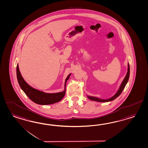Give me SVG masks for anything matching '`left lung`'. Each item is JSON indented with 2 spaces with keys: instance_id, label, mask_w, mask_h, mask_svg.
<instances>
[{
  "instance_id": "left-lung-1",
  "label": "left lung",
  "mask_w": 148,
  "mask_h": 148,
  "mask_svg": "<svg viewBox=\"0 0 148 148\" xmlns=\"http://www.w3.org/2000/svg\"><path fill=\"white\" fill-rule=\"evenodd\" d=\"M129 75H130V66H129V63H128V71H127L125 77L124 79L123 80L122 83L121 84V85L120 86V87H119L118 91L116 92V93L112 97H111V98H110L109 99H102L99 98H97V97L87 95V98L91 100L98 101V102H106L111 101L115 99L116 98L118 97H119L120 95H121L122 92L123 90V89L125 88L126 84L128 82Z\"/></svg>"
}]
</instances>
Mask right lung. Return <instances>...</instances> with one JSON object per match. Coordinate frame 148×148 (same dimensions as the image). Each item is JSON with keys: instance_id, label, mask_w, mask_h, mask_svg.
Returning <instances> with one entry per match:
<instances>
[{"instance_id": "add662e5", "label": "right lung", "mask_w": 148, "mask_h": 148, "mask_svg": "<svg viewBox=\"0 0 148 148\" xmlns=\"http://www.w3.org/2000/svg\"><path fill=\"white\" fill-rule=\"evenodd\" d=\"M71 75V73L69 74L65 79L64 91L58 93H48L36 90L27 83L20 72L19 65L17 64L16 66V77L21 88L32 101L36 103L42 105L53 104L56 102L60 101L63 98L66 92V83Z\"/></svg>"}]
</instances>
